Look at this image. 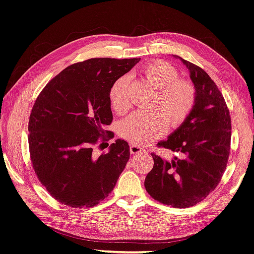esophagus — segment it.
<instances>
[{"label": "esophagus", "instance_id": "34e87169", "mask_svg": "<svg viewBox=\"0 0 254 254\" xmlns=\"http://www.w3.org/2000/svg\"><path fill=\"white\" fill-rule=\"evenodd\" d=\"M129 151H131L132 154H138V153H146V150L143 148L139 147L138 144L131 143L129 144Z\"/></svg>", "mask_w": 254, "mask_h": 254}]
</instances>
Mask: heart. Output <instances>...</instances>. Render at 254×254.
I'll use <instances>...</instances> for the list:
<instances>
[{"mask_svg": "<svg viewBox=\"0 0 254 254\" xmlns=\"http://www.w3.org/2000/svg\"><path fill=\"white\" fill-rule=\"evenodd\" d=\"M141 74L157 90L156 103L162 111L155 108L147 112H137L122 120L118 126L119 134L129 141L143 146L156 139L167 128L178 127L187 119L195 103V90L187 79L179 78L178 70L166 62H152L144 66ZM131 77L125 74L113 83L108 92L115 113L125 114L131 105L128 87Z\"/></svg>", "mask_w": 254, "mask_h": 254, "instance_id": "heart-1", "label": "heart"}]
</instances>
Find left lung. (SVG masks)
Segmentation results:
<instances>
[{
    "instance_id": "obj_1",
    "label": "left lung",
    "mask_w": 254,
    "mask_h": 254,
    "mask_svg": "<svg viewBox=\"0 0 254 254\" xmlns=\"http://www.w3.org/2000/svg\"><path fill=\"white\" fill-rule=\"evenodd\" d=\"M181 60L190 71L195 103L187 119L159 146L180 152L184 158L171 162L152 154L154 166L144 180L152 198L177 208L190 207L206 198L227 168L231 142V118L221 92L206 72Z\"/></svg>"
}]
</instances>
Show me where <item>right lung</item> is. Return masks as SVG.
Here are the masks:
<instances>
[{"label":"right lung","instance_id":"add662e5","mask_svg":"<svg viewBox=\"0 0 254 254\" xmlns=\"http://www.w3.org/2000/svg\"><path fill=\"white\" fill-rule=\"evenodd\" d=\"M139 61L105 57L71 64L36 100L28 122L33 167L61 203L78 208L97 205L126 168L129 159L126 140L117 139L100 156L92 149L100 136L105 140V127L113 120L111 86Z\"/></svg>","mask_w":254,"mask_h":254}]
</instances>
